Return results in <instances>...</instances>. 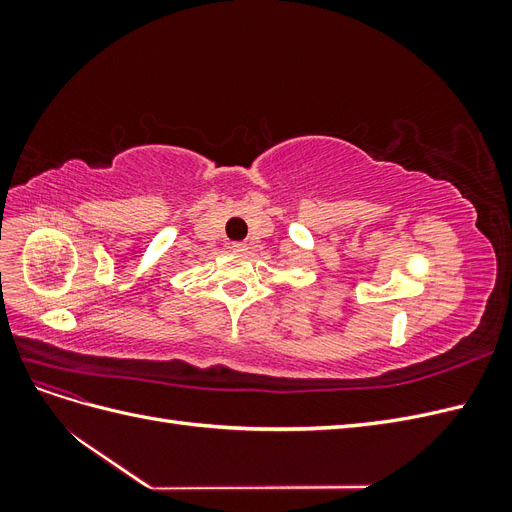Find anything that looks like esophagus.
I'll return each instance as SVG.
<instances>
[{
  "label": "esophagus",
  "mask_w": 512,
  "mask_h": 512,
  "mask_svg": "<svg viewBox=\"0 0 512 512\" xmlns=\"http://www.w3.org/2000/svg\"><path fill=\"white\" fill-rule=\"evenodd\" d=\"M230 250L232 252H237V254H243V252H247V243H243V241H235L230 245Z\"/></svg>",
  "instance_id": "34e87169"
}]
</instances>
